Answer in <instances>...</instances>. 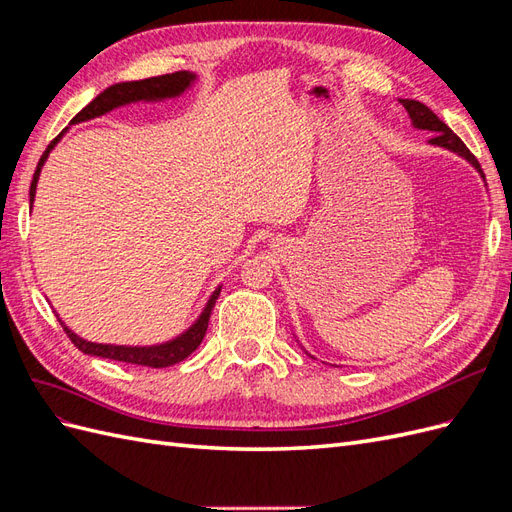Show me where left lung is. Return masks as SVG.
<instances>
[{
  "mask_svg": "<svg viewBox=\"0 0 512 512\" xmlns=\"http://www.w3.org/2000/svg\"><path fill=\"white\" fill-rule=\"evenodd\" d=\"M401 104H404V108L408 111V115H410V119H412V123H414V128H421V130H427V132H433V138H429V143L431 145H440V147H446V149H451V151H455V153H459L461 158H466L480 175H483V168H480V164H478V160L472 156L470 153V149L463 145V141L461 138L446 126V123L431 111V108H427L425 104H421V102H416V100H399ZM485 177V175H483Z\"/></svg>",
  "mask_w": 512,
  "mask_h": 512,
  "instance_id": "left-lung-1",
  "label": "left lung"
}]
</instances>
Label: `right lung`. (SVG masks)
Listing matches in <instances>:
<instances>
[{"mask_svg": "<svg viewBox=\"0 0 512 512\" xmlns=\"http://www.w3.org/2000/svg\"><path fill=\"white\" fill-rule=\"evenodd\" d=\"M196 76L192 72H173V74H162V76H153V79H145V81H128V83H117L111 85L108 89H104L98 98L91 100L81 113H76L72 117L70 123H81L87 119L100 117L108 111H113L117 106L130 104V102H153V100H164V98H175L179 94H183L194 83ZM66 132V130H64ZM61 132L57 138H53L51 145L46 147V151L42 153V158L36 166V173L32 179V188H29V207L34 205V196H36V183L40 177V170L49 158L51 149L59 143V138L64 136ZM220 297V288L211 294V299L207 301V307L203 309V314L198 316V320L192 324V327L185 331L183 335L175 337L173 342H166L160 346H113V344H94L87 342V339L79 337L76 333H72L61 318L57 316V320L64 327L66 335L70 337V342L79 348L85 354H94V356H102V359H111V361H121V363H132V365H143V367H168L175 365L188 356L200 346L203 337L207 333L209 327V316L215 307V301Z\"/></svg>", "mask_w": 512, "mask_h": 512, "instance_id": "right-lung-1", "label": "right lung"}]
</instances>
